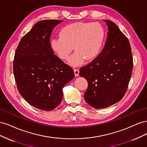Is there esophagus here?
Here are the masks:
<instances>
[{
  "instance_id": "esophagus-1",
  "label": "esophagus",
  "mask_w": 147,
  "mask_h": 147,
  "mask_svg": "<svg viewBox=\"0 0 147 147\" xmlns=\"http://www.w3.org/2000/svg\"><path fill=\"white\" fill-rule=\"evenodd\" d=\"M74 74L75 75V77H77L79 75V73H80V70L78 69H75L74 70Z\"/></svg>"
}]
</instances>
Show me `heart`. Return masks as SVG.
<instances>
[{
    "instance_id": "1",
    "label": "heart",
    "mask_w": 147,
    "mask_h": 147,
    "mask_svg": "<svg viewBox=\"0 0 147 147\" xmlns=\"http://www.w3.org/2000/svg\"><path fill=\"white\" fill-rule=\"evenodd\" d=\"M105 37L104 28L98 23L77 22L64 26L59 32V37L51 40L53 50L62 60L69 59L72 66H78L84 60L91 61L99 55Z\"/></svg>"
}]
</instances>
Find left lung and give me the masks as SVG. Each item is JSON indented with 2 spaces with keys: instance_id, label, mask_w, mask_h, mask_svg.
Returning a JSON list of instances; mask_svg holds the SVG:
<instances>
[{
  "instance_id": "left-lung-1",
  "label": "left lung",
  "mask_w": 147,
  "mask_h": 147,
  "mask_svg": "<svg viewBox=\"0 0 147 147\" xmlns=\"http://www.w3.org/2000/svg\"><path fill=\"white\" fill-rule=\"evenodd\" d=\"M104 21L109 31L103 50L90 64L82 67L79 74L88 83L84 99L95 109L108 107L123 98L133 69L128 38L112 21Z\"/></svg>"
}]
</instances>
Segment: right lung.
Wrapping results in <instances>:
<instances>
[{
	"label": "right lung",
	"mask_w": 147,
	"mask_h": 147,
	"mask_svg": "<svg viewBox=\"0 0 147 147\" xmlns=\"http://www.w3.org/2000/svg\"><path fill=\"white\" fill-rule=\"evenodd\" d=\"M62 20H42L21 38L13 60V74L22 97L34 107L55 109L63 99V88L74 78L73 69L54 55L52 30Z\"/></svg>",
	"instance_id": "1"
}]
</instances>
